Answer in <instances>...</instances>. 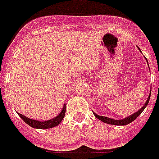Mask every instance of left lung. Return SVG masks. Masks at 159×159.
<instances>
[{"label": "left lung", "instance_id": "1", "mask_svg": "<svg viewBox=\"0 0 159 159\" xmlns=\"http://www.w3.org/2000/svg\"><path fill=\"white\" fill-rule=\"evenodd\" d=\"M138 49H139V50L141 52V50H140V49L139 48V47H138ZM146 61H147V59H146ZM147 64H148V61H147ZM148 65H149V64H148ZM150 94H151V91L150 93H149V95L148 96V99H147V100L145 101V104H144V105L141 108V109H139L137 112L134 113L133 114H131V115L128 116V117H125V118H122V119L116 120V119H113V118H110V117H104V116L98 115V114L95 113L94 112H93V113H94V115L95 116V117H97L98 119L102 121V122H105V123H108V124H111V125H117V126H125V125L129 124V123H131V122H133L134 120L136 119V118L139 117V115H140V113H142L143 111H144V109L146 108V106L148 105V104H149V99H150Z\"/></svg>", "mask_w": 159, "mask_h": 159}]
</instances>
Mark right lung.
<instances>
[{
	"label": "right lung",
	"mask_w": 159,
	"mask_h": 159,
	"mask_svg": "<svg viewBox=\"0 0 159 159\" xmlns=\"http://www.w3.org/2000/svg\"><path fill=\"white\" fill-rule=\"evenodd\" d=\"M65 111H66V106H65V104H64V107H63V109H62L61 112L59 113V115L56 116V117H54V118H52V119L47 120V121H38V120L31 119V118L27 117L26 116L21 114V113H17L19 114V117H21L22 119L24 120V122H25L28 126H32L33 128L49 129L58 126V125L62 122V120H63L64 115H65Z\"/></svg>",
	"instance_id": "right-lung-1"
}]
</instances>
